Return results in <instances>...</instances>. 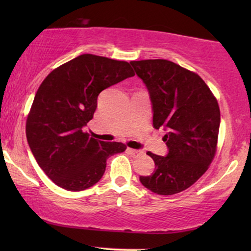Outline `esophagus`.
Here are the masks:
<instances>
[{
    "mask_svg": "<svg viewBox=\"0 0 251 251\" xmlns=\"http://www.w3.org/2000/svg\"><path fill=\"white\" fill-rule=\"evenodd\" d=\"M126 152H128L130 155L132 156H137V155H140L143 152L142 151H138V150H133V149H126Z\"/></svg>",
    "mask_w": 251,
    "mask_h": 251,
    "instance_id": "1",
    "label": "esophagus"
}]
</instances>
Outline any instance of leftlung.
Masks as SVG:
<instances>
[{"label":"left lung","mask_w":251,"mask_h":251,"mask_svg":"<svg viewBox=\"0 0 251 251\" xmlns=\"http://www.w3.org/2000/svg\"><path fill=\"white\" fill-rule=\"evenodd\" d=\"M149 90L153 126L163 128L166 156L147 154L155 163L144 186L160 195L192 186L214 160L221 125L217 99L197 73L166 59L130 61Z\"/></svg>","instance_id":"1"}]
</instances>
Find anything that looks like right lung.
I'll list each match as a JSON object with an SVG mask.
<instances>
[{"label":"right lung","instance_id":"obj_1","mask_svg":"<svg viewBox=\"0 0 251 251\" xmlns=\"http://www.w3.org/2000/svg\"><path fill=\"white\" fill-rule=\"evenodd\" d=\"M135 75L126 61L81 54L53 70L41 83L26 122L36 162L54 184L83 191L102 177L106 160L125 152L122 143L101 142L83 132L98 95Z\"/></svg>","mask_w":251,"mask_h":251}]
</instances>
